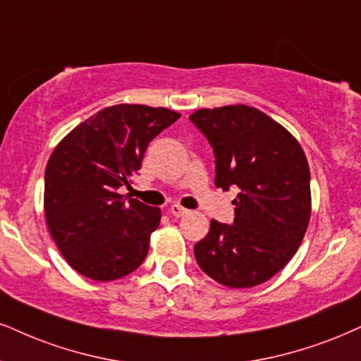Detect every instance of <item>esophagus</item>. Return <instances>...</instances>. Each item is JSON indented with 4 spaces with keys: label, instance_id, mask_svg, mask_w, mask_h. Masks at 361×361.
<instances>
[{
    "label": "esophagus",
    "instance_id": "esophagus-1",
    "mask_svg": "<svg viewBox=\"0 0 361 361\" xmlns=\"http://www.w3.org/2000/svg\"><path fill=\"white\" fill-rule=\"evenodd\" d=\"M169 212H171V214L173 216V217H182V216H185L188 214V209H184V207H180L179 204H172L171 207H169Z\"/></svg>",
    "mask_w": 361,
    "mask_h": 361
}]
</instances>
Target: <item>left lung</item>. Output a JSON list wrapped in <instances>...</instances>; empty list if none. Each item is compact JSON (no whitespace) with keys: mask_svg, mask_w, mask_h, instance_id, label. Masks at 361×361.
I'll list each match as a JSON object with an SVG mask.
<instances>
[{"mask_svg":"<svg viewBox=\"0 0 361 361\" xmlns=\"http://www.w3.org/2000/svg\"><path fill=\"white\" fill-rule=\"evenodd\" d=\"M214 152L216 185L238 188L234 222L211 221L194 246L207 276L229 288L268 281L296 255L311 214L310 167L286 128L247 105L201 109L189 117Z\"/></svg>","mask_w":361,"mask_h":361,"instance_id":"obj_1","label":"left lung"}]
</instances>
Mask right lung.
I'll use <instances>...</instances> for the list:
<instances>
[{"label": "right lung", "mask_w": 361, "mask_h": 361, "mask_svg": "<svg viewBox=\"0 0 361 361\" xmlns=\"http://www.w3.org/2000/svg\"><path fill=\"white\" fill-rule=\"evenodd\" d=\"M180 114L159 106L114 105L75 127L44 171V216L61 256L75 271L112 281L135 271L149 252L160 209L123 199L147 145Z\"/></svg>", "instance_id": "right-lung-1"}]
</instances>
